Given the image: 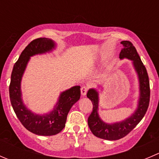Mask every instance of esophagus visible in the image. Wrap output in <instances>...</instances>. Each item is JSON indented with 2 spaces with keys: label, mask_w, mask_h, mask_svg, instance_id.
Returning <instances> with one entry per match:
<instances>
[{
  "label": "esophagus",
  "mask_w": 159,
  "mask_h": 159,
  "mask_svg": "<svg viewBox=\"0 0 159 159\" xmlns=\"http://www.w3.org/2000/svg\"><path fill=\"white\" fill-rule=\"evenodd\" d=\"M88 90H89V89H88V87H86V86H82V87L81 88V93L82 95H85L86 93H87Z\"/></svg>",
  "instance_id": "obj_1"
}]
</instances>
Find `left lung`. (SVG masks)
I'll use <instances>...</instances> for the list:
<instances>
[{
	"label": "left lung",
	"instance_id": "obj_1",
	"mask_svg": "<svg viewBox=\"0 0 159 159\" xmlns=\"http://www.w3.org/2000/svg\"><path fill=\"white\" fill-rule=\"evenodd\" d=\"M124 48L120 53V58H128L132 60L135 69L138 72L140 81V96L138 107L136 112L126 120L114 124H107L101 120L98 116V93L95 89H90L87 93V97L92 101L93 108L90 116L88 118V124L91 131L97 138L109 141H116L127 136L142 120L145 115L150 101V84L145 66L141 61L136 48L130 41L121 42Z\"/></svg>",
	"mask_w": 159,
	"mask_h": 159
}]
</instances>
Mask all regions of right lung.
Masks as SVG:
<instances>
[{
	"mask_svg": "<svg viewBox=\"0 0 159 159\" xmlns=\"http://www.w3.org/2000/svg\"><path fill=\"white\" fill-rule=\"evenodd\" d=\"M54 48V43L47 38L33 39L24 49L13 67L9 85V95L11 106L17 117L29 131L37 135L52 136L60 133L65 127L68 112L79 100L80 86H75L61 93L53 111L48 115H35L26 109L21 98L20 84L29 57L38 53H46Z\"/></svg>",
	"mask_w": 159,
	"mask_h": 159,
	"instance_id": "1",
	"label": "right lung"
}]
</instances>
